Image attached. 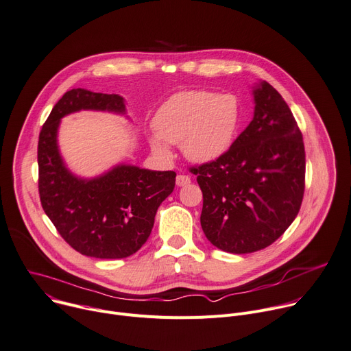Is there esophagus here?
<instances>
[{"mask_svg": "<svg viewBox=\"0 0 351 351\" xmlns=\"http://www.w3.org/2000/svg\"><path fill=\"white\" fill-rule=\"evenodd\" d=\"M190 183V178L187 175H178L176 176V184L178 186H186Z\"/></svg>", "mask_w": 351, "mask_h": 351, "instance_id": "esophagus-1", "label": "esophagus"}]
</instances>
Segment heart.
Listing matches in <instances>:
<instances>
[{
	"label": "heart",
	"mask_w": 351,
	"mask_h": 351,
	"mask_svg": "<svg viewBox=\"0 0 351 351\" xmlns=\"http://www.w3.org/2000/svg\"><path fill=\"white\" fill-rule=\"evenodd\" d=\"M241 106L231 93L204 89L175 93L154 117L156 137L152 144L167 151V144H182L187 159L207 164L224 155L238 132Z\"/></svg>",
	"instance_id": "b5f03b06"
}]
</instances>
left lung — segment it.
<instances>
[{
  "label": "left lung",
  "mask_w": 351,
  "mask_h": 351,
  "mask_svg": "<svg viewBox=\"0 0 351 351\" xmlns=\"http://www.w3.org/2000/svg\"><path fill=\"white\" fill-rule=\"evenodd\" d=\"M253 98V119L230 149L190 168L203 192V232L230 253H252L278 239L295 219L305 189V148L289 105L266 81Z\"/></svg>",
  "instance_id": "obj_1"
}]
</instances>
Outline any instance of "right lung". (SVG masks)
Here are the masks:
<instances>
[{
	"label": "right lung",
	"mask_w": 351,
	"mask_h": 351,
	"mask_svg": "<svg viewBox=\"0 0 351 351\" xmlns=\"http://www.w3.org/2000/svg\"><path fill=\"white\" fill-rule=\"evenodd\" d=\"M78 110L124 113L125 106L116 93L77 88L62 95L39 134L42 207L62 239L81 254L123 259L148 239L158 207L173 192L176 173L123 164L98 178H77L62 162L57 130L61 117Z\"/></svg>",
	"instance_id": "1"
}]
</instances>
